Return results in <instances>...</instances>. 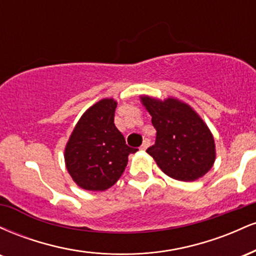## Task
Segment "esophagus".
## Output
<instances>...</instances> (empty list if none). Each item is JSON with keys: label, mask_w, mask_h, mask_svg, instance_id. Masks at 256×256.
<instances>
[{"label": "esophagus", "mask_w": 256, "mask_h": 256, "mask_svg": "<svg viewBox=\"0 0 256 256\" xmlns=\"http://www.w3.org/2000/svg\"><path fill=\"white\" fill-rule=\"evenodd\" d=\"M149 144H150V140H149L148 138H146V140H143L142 146H140V150H146V149L149 146Z\"/></svg>", "instance_id": "obj_1"}]
</instances>
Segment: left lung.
<instances>
[{"label": "left lung", "mask_w": 256, "mask_h": 256, "mask_svg": "<svg viewBox=\"0 0 256 256\" xmlns=\"http://www.w3.org/2000/svg\"><path fill=\"white\" fill-rule=\"evenodd\" d=\"M140 98L156 128L155 144L146 152L161 171L182 182L204 177L213 167L216 152L212 132L198 112L174 98Z\"/></svg>", "instance_id": "8db88e82"}]
</instances>
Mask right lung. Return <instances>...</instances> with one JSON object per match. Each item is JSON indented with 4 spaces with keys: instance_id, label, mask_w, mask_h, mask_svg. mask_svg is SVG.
<instances>
[{
    "instance_id": "right-lung-1",
    "label": "right lung",
    "mask_w": 256,
    "mask_h": 256,
    "mask_svg": "<svg viewBox=\"0 0 256 256\" xmlns=\"http://www.w3.org/2000/svg\"><path fill=\"white\" fill-rule=\"evenodd\" d=\"M114 98H102L84 112L64 146V164L73 182L89 192H104L122 177L128 155L138 149L126 146L114 125Z\"/></svg>"
}]
</instances>
